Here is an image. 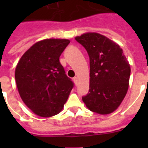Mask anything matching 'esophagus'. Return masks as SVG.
Instances as JSON below:
<instances>
[{"instance_id": "34e87169", "label": "esophagus", "mask_w": 148, "mask_h": 148, "mask_svg": "<svg viewBox=\"0 0 148 148\" xmlns=\"http://www.w3.org/2000/svg\"><path fill=\"white\" fill-rule=\"evenodd\" d=\"M73 80H74V82L75 83V84H78V77H74L73 78Z\"/></svg>"}]
</instances>
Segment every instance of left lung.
Masks as SVG:
<instances>
[{
  "mask_svg": "<svg viewBox=\"0 0 148 148\" xmlns=\"http://www.w3.org/2000/svg\"><path fill=\"white\" fill-rule=\"evenodd\" d=\"M90 58V89L82 97L90 110L101 115L119 108L129 87L130 66L120 46L96 32L77 36Z\"/></svg>",
  "mask_w": 148,
  "mask_h": 148,
  "instance_id": "8db88e82",
  "label": "left lung"
}]
</instances>
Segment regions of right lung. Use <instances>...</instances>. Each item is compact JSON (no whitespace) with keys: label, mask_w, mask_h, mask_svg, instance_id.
Segmentation results:
<instances>
[{"label":"right lung","mask_w":148,"mask_h":148,"mask_svg":"<svg viewBox=\"0 0 148 148\" xmlns=\"http://www.w3.org/2000/svg\"><path fill=\"white\" fill-rule=\"evenodd\" d=\"M67 39H45L32 45L18 61L15 82L24 104L36 115L51 117L62 110L74 84L59 58Z\"/></svg>","instance_id":"right-lung-1"}]
</instances>
